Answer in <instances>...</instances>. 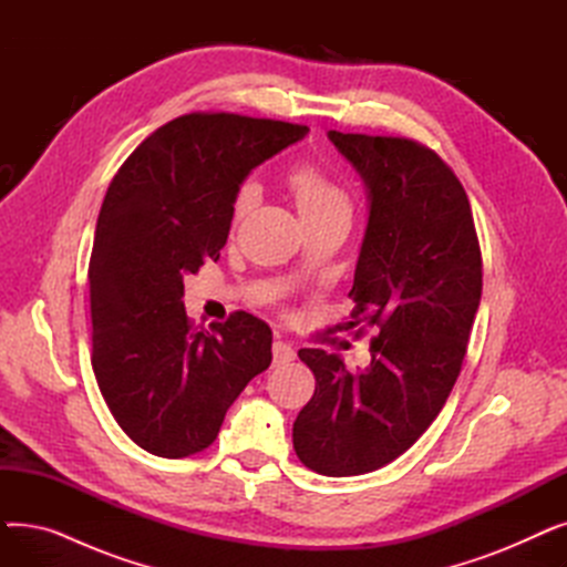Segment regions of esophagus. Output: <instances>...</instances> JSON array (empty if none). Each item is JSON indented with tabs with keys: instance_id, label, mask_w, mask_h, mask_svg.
<instances>
[{
	"instance_id": "34e87169",
	"label": "esophagus",
	"mask_w": 567,
	"mask_h": 567,
	"mask_svg": "<svg viewBox=\"0 0 567 567\" xmlns=\"http://www.w3.org/2000/svg\"><path fill=\"white\" fill-rule=\"evenodd\" d=\"M293 349H291V344H287V342H282V340H278V342H274V363L276 365H285V363H289V361H293Z\"/></svg>"
}]
</instances>
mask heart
Instances as JSON below:
<instances>
[{"instance_id":"1","label":"heart","mask_w":567,"mask_h":567,"mask_svg":"<svg viewBox=\"0 0 567 567\" xmlns=\"http://www.w3.org/2000/svg\"><path fill=\"white\" fill-rule=\"evenodd\" d=\"M287 186L293 195L296 208L303 218V223L323 218L336 212H349V202L347 195L326 176L319 167L303 163L296 165L289 174H287ZM255 197V186L248 184L236 195L234 202V214L241 216L248 212V206L252 204Z\"/></svg>"}]
</instances>
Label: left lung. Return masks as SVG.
Listing matches in <instances>:
<instances>
[{
	"mask_svg": "<svg viewBox=\"0 0 567 567\" xmlns=\"http://www.w3.org/2000/svg\"><path fill=\"white\" fill-rule=\"evenodd\" d=\"M368 190L349 329H374L370 365L301 349L317 389L296 415L293 451L344 478L406 453L449 400L481 306L483 259L468 197L432 148L404 137L329 131Z\"/></svg>",
	"mask_w": 567,
	"mask_h": 567,
	"instance_id": "1",
	"label": "left lung"
}]
</instances>
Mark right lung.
I'll use <instances>...</instances> for the list:
<instances>
[{"mask_svg": "<svg viewBox=\"0 0 567 567\" xmlns=\"http://www.w3.org/2000/svg\"><path fill=\"white\" fill-rule=\"evenodd\" d=\"M308 131L184 114L114 174L89 259L92 368L114 421L146 453L178 460L208 449L231 402L271 365L274 333L248 312L193 329L184 278L218 261L248 174Z\"/></svg>", "mask_w": 567, "mask_h": 567, "instance_id": "1", "label": "right lung"}]
</instances>
